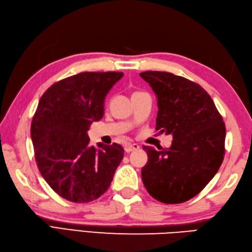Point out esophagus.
Wrapping results in <instances>:
<instances>
[{
	"label": "esophagus",
	"mask_w": 252,
	"mask_h": 252,
	"mask_svg": "<svg viewBox=\"0 0 252 252\" xmlns=\"http://www.w3.org/2000/svg\"><path fill=\"white\" fill-rule=\"evenodd\" d=\"M140 149V145L136 144V143H127V144L126 145L125 150L126 153H130V152H133V151H136Z\"/></svg>",
	"instance_id": "34e87169"
}]
</instances>
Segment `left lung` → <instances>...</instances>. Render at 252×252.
Returning a JSON list of instances; mask_svg holds the SVG:
<instances>
[{
	"label": "left lung",
	"mask_w": 252,
	"mask_h": 252,
	"mask_svg": "<svg viewBox=\"0 0 252 252\" xmlns=\"http://www.w3.org/2000/svg\"><path fill=\"white\" fill-rule=\"evenodd\" d=\"M140 76L157 96L156 130L172 134L169 149L143 146L147 164L142 180L155 200L182 203L204 189L225 155V123L211 96L199 84L168 72Z\"/></svg>",
	"instance_id": "obj_1"
}]
</instances>
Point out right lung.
<instances>
[{
	"instance_id": "1",
	"label": "right lung",
	"mask_w": 252,
	"mask_h": 252,
	"mask_svg": "<svg viewBox=\"0 0 252 252\" xmlns=\"http://www.w3.org/2000/svg\"><path fill=\"white\" fill-rule=\"evenodd\" d=\"M122 72H84L54 83L43 93L31 134L34 158L54 192L74 203L99 198L110 187L125 155L117 143L90 145L87 131L103 116V103Z\"/></svg>"
}]
</instances>
